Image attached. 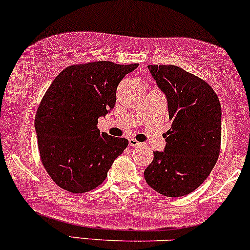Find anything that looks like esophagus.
Here are the masks:
<instances>
[{
  "mask_svg": "<svg viewBox=\"0 0 250 250\" xmlns=\"http://www.w3.org/2000/svg\"><path fill=\"white\" fill-rule=\"evenodd\" d=\"M129 146H130L131 148H136V146H141V143L137 142V141L135 140V138H130V140H129Z\"/></svg>",
  "mask_w": 250,
  "mask_h": 250,
  "instance_id": "esophagus-1",
  "label": "esophagus"
}]
</instances>
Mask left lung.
I'll return each mask as SVG.
<instances>
[{
    "label": "left lung",
    "mask_w": 250,
    "mask_h": 250,
    "mask_svg": "<svg viewBox=\"0 0 250 250\" xmlns=\"http://www.w3.org/2000/svg\"><path fill=\"white\" fill-rule=\"evenodd\" d=\"M148 68L167 99L171 129L164 151H154L144 170L152 190L167 197H183L205 182L221 148V106L205 80L174 65Z\"/></svg>",
    "instance_id": "left-lung-1"
}]
</instances>
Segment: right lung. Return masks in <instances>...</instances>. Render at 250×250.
Instances as JSON below:
<instances>
[{
	"mask_svg": "<svg viewBox=\"0 0 250 250\" xmlns=\"http://www.w3.org/2000/svg\"><path fill=\"white\" fill-rule=\"evenodd\" d=\"M138 64L91 62L67 66L52 81L35 117L42 164L59 188L94 190L128 140L100 134L98 119L113 109L116 88Z\"/></svg>",
	"mask_w": 250,
	"mask_h": 250,
	"instance_id": "right-lung-1",
	"label": "right lung"
}]
</instances>
